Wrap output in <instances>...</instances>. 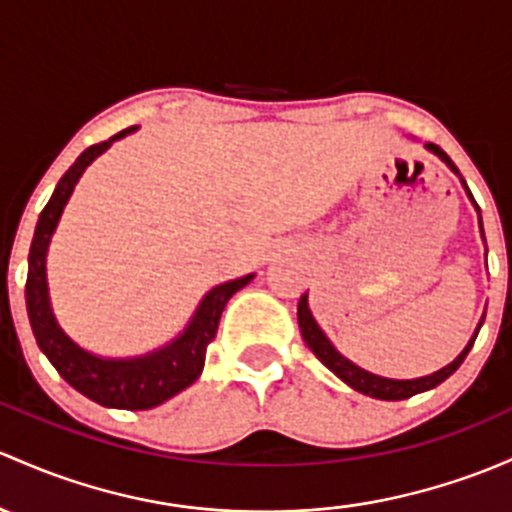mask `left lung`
<instances>
[{"label": "left lung", "instance_id": "left-lung-1", "mask_svg": "<svg viewBox=\"0 0 512 512\" xmlns=\"http://www.w3.org/2000/svg\"><path fill=\"white\" fill-rule=\"evenodd\" d=\"M427 149H429V152H432V154H437V157H439L441 161H444V164L449 166V169L454 171V174H459V169H456L454 161L449 159V154H446L444 149H439L437 144H427ZM461 184L466 186V181L461 179ZM466 191H469V186H466ZM469 196H471V191H469ZM471 201H473V196H471ZM473 206H476V201H473ZM476 208H478V206H476ZM478 223H481V215H478ZM481 233H483V225H481ZM483 240H486V235H483ZM297 316H299L301 338H304L306 346H309L311 351H314L316 358H319L321 363H324L326 368L331 370V373H336L338 378L343 380V383L351 385L353 390L363 392V395L375 397V400H407V397L417 395V392L432 390V387H437L439 383H444V380L449 378V375L454 373V370L459 368L461 363H464V358H466V355H469V351H471L473 341H476L478 331H481L483 319H486V316H483L481 324H478V328H476V333H473V338H471L469 343H466L464 351H461L459 355H456L454 363H449V365H446V368L437 370V373L427 375V378H414V380H392V378H380V375L368 373V370L358 368V365L351 363V360L343 358V355L338 353L336 348H333V343L328 341L326 333L321 331L319 324H316L314 316H311V311H309V299H306V294H304V297L299 299Z\"/></svg>", "mask_w": 512, "mask_h": 512}]
</instances>
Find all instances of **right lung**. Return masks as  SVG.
Listing matches in <instances>:
<instances>
[{
	"instance_id": "obj_1",
	"label": "right lung",
	"mask_w": 512,
	"mask_h": 512,
	"mask_svg": "<svg viewBox=\"0 0 512 512\" xmlns=\"http://www.w3.org/2000/svg\"><path fill=\"white\" fill-rule=\"evenodd\" d=\"M137 127H127L110 137L107 142L93 144L85 149L71 169L63 174L53 191L51 201L46 203L36 223L34 240L29 250V274H26V311H29L31 331H34L36 343L51 360L53 368L58 370L68 385L83 392L93 402L102 407H117V410H152L161 402L171 400L186 390L193 380L201 375L203 363H206V348L218 331L220 314L225 304L240 292L255 274L233 279L213 287L198 304L196 314L188 321L184 333L166 343L159 351H152L139 358H100L78 346L66 336L53 316L51 299H48V282H46V252L51 242L53 230H56L58 218L71 198L75 184L83 176V171L98 159L115 139H122L125 134L134 132Z\"/></svg>"
}]
</instances>
